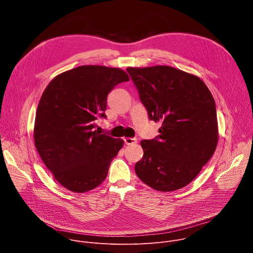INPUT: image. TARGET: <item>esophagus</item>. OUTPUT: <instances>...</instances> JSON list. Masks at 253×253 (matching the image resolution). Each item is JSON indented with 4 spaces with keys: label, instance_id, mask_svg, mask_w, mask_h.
Returning <instances> with one entry per match:
<instances>
[{
    "label": "esophagus",
    "instance_id": "esophagus-1",
    "mask_svg": "<svg viewBox=\"0 0 253 253\" xmlns=\"http://www.w3.org/2000/svg\"><path fill=\"white\" fill-rule=\"evenodd\" d=\"M124 142H125V144H127V145H133V144L137 143V139L129 137V138H125Z\"/></svg>",
    "mask_w": 253,
    "mask_h": 253
}]
</instances>
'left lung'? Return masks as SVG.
<instances>
[{
  "instance_id": "left-lung-1",
  "label": "left lung",
  "mask_w": 253,
  "mask_h": 253,
  "mask_svg": "<svg viewBox=\"0 0 253 253\" xmlns=\"http://www.w3.org/2000/svg\"><path fill=\"white\" fill-rule=\"evenodd\" d=\"M130 75L159 135L140 142L135 172L151 188L168 192L189 184L212 157L218 141L214 99L197 76L169 66L132 68Z\"/></svg>"
}]
</instances>
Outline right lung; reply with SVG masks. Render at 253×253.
Returning <instances> with one entry per match:
<instances>
[{
    "label": "right lung",
    "instance_id": "add662e5",
    "mask_svg": "<svg viewBox=\"0 0 253 253\" xmlns=\"http://www.w3.org/2000/svg\"><path fill=\"white\" fill-rule=\"evenodd\" d=\"M129 81L118 68L87 65L55 77L45 89L35 119V146L57 181L76 193L94 189L107 177L124 141L100 134L107 97Z\"/></svg>",
    "mask_w": 253,
    "mask_h": 253
}]
</instances>
